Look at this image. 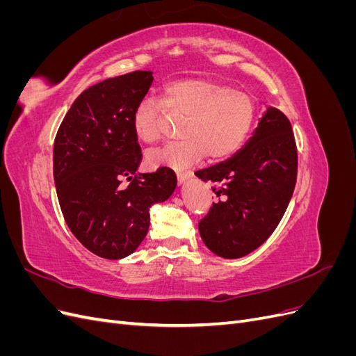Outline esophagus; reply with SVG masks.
Returning <instances> with one entry per match:
<instances>
[{
    "label": "esophagus",
    "mask_w": 356,
    "mask_h": 356,
    "mask_svg": "<svg viewBox=\"0 0 356 356\" xmlns=\"http://www.w3.org/2000/svg\"><path fill=\"white\" fill-rule=\"evenodd\" d=\"M190 178H193V172L188 170V172H178V182L179 184H184L186 181H188Z\"/></svg>",
    "instance_id": "obj_1"
}]
</instances>
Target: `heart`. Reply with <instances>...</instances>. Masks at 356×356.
I'll list each match as a JSON object with an SVG mask.
<instances>
[{
    "mask_svg": "<svg viewBox=\"0 0 356 356\" xmlns=\"http://www.w3.org/2000/svg\"><path fill=\"white\" fill-rule=\"evenodd\" d=\"M161 104L170 113L186 117L181 141L147 154L152 166L182 169L204 156L224 159L238 152L250 135L257 117V102L248 92L204 80L184 79L168 84ZM161 104L143 99L134 111V132L139 141L153 144L161 136Z\"/></svg>",
    "mask_w": 356,
    "mask_h": 356,
    "instance_id": "1",
    "label": "heart"
}]
</instances>
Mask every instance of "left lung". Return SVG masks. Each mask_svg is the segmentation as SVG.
<instances>
[{
    "label": "left lung",
    "instance_id": "obj_1",
    "mask_svg": "<svg viewBox=\"0 0 356 356\" xmlns=\"http://www.w3.org/2000/svg\"><path fill=\"white\" fill-rule=\"evenodd\" d=\"M220 200L199 222L200 238L222 258L245 257L277 227L293 197L297 147L284 113L267 106L252 136L233 157L196 172Z\"/></svg>",
    "mask_w": 356,
    "mask_h": 356
}]
</instances>
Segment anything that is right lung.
<instances>
[{"instance_id": "obj_1", "label": "right lung", "mask_w": 356, "mask_h": 356, "mask_svg": "<svg viewBox=\"0 0 356 356\" xmlns=\"http://www.w3.org/2000/svg\"><path fill=\"white\" fill-rule=\"evenodd\" d=\"M153 80L152 71H135L86 89L55 138L53 178L63 218L84 248L106 260H120L141 245L149 208L177 187L169 168L136 172L143 154L134 111Z\"/></svg>"}]
</instances>
